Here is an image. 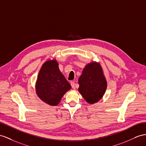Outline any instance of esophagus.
I'll return each mask as SVG.
<instances>
[{
	"mask_svg": "<svg viewBox=\"0 0 146 146\" xmlns=\"http://www.w3.org/2000/svg\"><path fill=\"white\" fill-rule=\"evenodd\" d=\"M70 84H71V86H72V87L73 89H76V84H75V83H74V82L72 81L70 83Z\"/></svg>",
	"mask_w": 146,
	"mask_h": 146,
	"instance_id": "34e87169",
	"label": "esophagus"
}]
</instances>
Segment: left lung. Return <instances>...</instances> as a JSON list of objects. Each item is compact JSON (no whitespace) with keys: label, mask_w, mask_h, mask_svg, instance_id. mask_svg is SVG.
Returning <instances> with one entry per match:
<instances>
[{"label":"left lung","mask_w":146,"mask_h":146,"mask_svg":"<svg viewBox=\"0 0 146 146\" xmlns=\"http://www.w3.org/2000/svg\"><path fill=\"white\" fill-rule=\"evenodd\" d=\"M78 91L86 102L94 104L103 97L107 89V81L99 63H89L83 70L78 80Z\"/></svg>","instance_id":"1"}]
</instances>
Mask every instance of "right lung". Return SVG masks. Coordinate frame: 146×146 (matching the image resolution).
I'll list each match as a JSON object with an SVG mask.
<instances>
[{
	"mask_svg": "<svg viewBox=\"0 0 146 146\" xmlns=\"http://www.w3.org/2000/svg\"><path fill=\"white\" fill-rule=\"evenodd\" d=\"M71 85L58 68L55 60H48L41 67L36 84V93L44 102L57 106Z\"/></svg>",
	"mask_w": 146,
	"mask_h": 146,
	"instance_id": "obj_1",
	"label": "right lung"
}]
</instances>
